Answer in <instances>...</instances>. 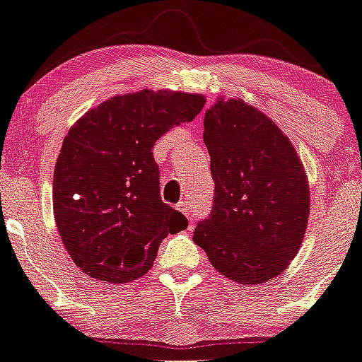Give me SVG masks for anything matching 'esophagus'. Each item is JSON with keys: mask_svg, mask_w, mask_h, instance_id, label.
Returning <instances> with one entry per match:
<instances>
[{"mask_svg": "<svg viewBox=\"0 0 362 362\" xmlns=\"http://www.w3.org/2000/svg\"><path fill=\"white\" fill-rule=\"evenodd\" d=\"M177 209H180V211L185 214L186 217H188L189 223H192V221H193V211H192V207H189V202H180V204H177Z\"/></svg>", "mask_w": 362, "mask_h": 362, "instance_id": "1", "label": "esophagus"}]
</instances>
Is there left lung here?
Returning <instances> with one entry per match:
<instances>
[{"label":"left lung","mask_w":362,"mask_h":362,"mask_svg":"<svg viewBox=\"0 0 362 362\" xmlns=\"http://www.w3.org/2000/svg\"><path fill=\"white\" fill-rule=\"evenodd\" d=\"M211 155L212 211L193 242L240 285L281 274L304 240L309 186L291 143L242 100L217 102L204 119Z\"/></svg>","instance_id":"obj_1"}]
</instances>
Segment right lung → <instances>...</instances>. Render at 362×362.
<instances>
[{
  "label": "right lung",
  "instance_id": "add662e5",
  "mask_svg": "<svg viewBox=\"0 0 362 362\" xmlns=\"http://www.w3.org/2000/svg\"><path fill=\"white\" fill-rule=\"evenodd\" d=\"M204 103L200 95L145 89L107 100L71 127L55 167L53 212L84 273L110 283L141 278L162 240L188 226L162 202L153 145Z\"/></svg>",
  "mask_w": 362,
  "mask_h": 362
}]
</instances>
